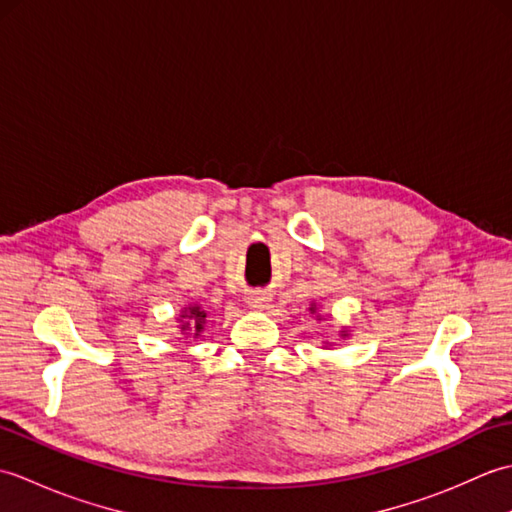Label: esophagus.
<instances>
[{"instance_id": "obj_1", "label": "esophagus", "mask_w": 512, "mask_h": 512, "mask_svg": "<svg viewBox=\"0 0 512 512\" xmlns=\"http://www.w3.org/2000/svg\"><path fill=\"white\" fill-rule=\"evenodd\" d=\"M268 301H270V295H268L266 290H255V292H250V295L246 297L248 306L255 308V310H264L268 306Z\"/></svg>"}]
</instances>
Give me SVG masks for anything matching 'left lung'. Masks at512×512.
I'll list each match as a JSON object with an SVG mask.
<instances>
[{
  "mask_svg": "<svg viewBox=\"0 0 512 512\" xmlns=\"http://www.w3.org/2000/svg\"><path fill=\"white\" fill-rule=\"evenodd\" d=\"M310 312L312 314H317V306H314V303H312V308H310ZM317 321H323V317H321V314H317ZM347 332H350V330H347V328H343L339 334L343 336V339H345V336H347ZM325 347H328V343H325Z\"/></svg>",
  "mask_w": 512,
  "mask_h": 512,
  "instance_id": "obj_1",
  "label": "left lung"
}]
</instances>
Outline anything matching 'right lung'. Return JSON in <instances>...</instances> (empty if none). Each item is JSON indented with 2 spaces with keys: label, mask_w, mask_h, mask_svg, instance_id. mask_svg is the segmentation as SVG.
<instances>
[{
  "label": "right lung",
  "mask_w": 512,
  "mask_h": 512,
  "mask_svg": "<svg viewBox=\"0 0 512 512\" xmlns=\"http://www.w3.org/2000/svg\"><path fill=\"white\" fill-rule=\"evenodd\" d=\"M178 328L180 334L184 339H198V336L204 332V325H206V310L198 303H191V306L182 308L180 310V317H178Z\"/></svg>",
  "instance_id": "obj_1"
}]
</instances>
